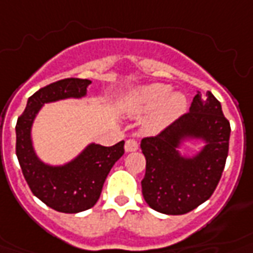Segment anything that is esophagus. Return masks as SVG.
Wrapping results in <instances>:
<instances>
[{"mask_svg": "<svg viewBox=\"0 0 253 253\" xmlns=\"http://www.w3.org/2000/svg\"><path fill=\"white\" fill-rule=\"evenodd\" d=\"M138 149V144L135 139H127L126 144H125V151L126 152H134Z\"/></svg>", "mask_w": 253, "mask_h": 253, "instance_id": "obj_1", "label": "esophagus"}]
</instances>
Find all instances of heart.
I'll list each match as a JSON object with an SVG mask.
<instances>
[{"mask_svg":"<svg viewBox=\"0 0 253 253\" xmlns=\"http://www.w3.org/2000/svg\"><path fill=\"white\" fill-rule=\"evenodd\" d=\"M167 84H149L134 90L125 100V108L132 115H144L153 111L144 122L146 134H157L175 122L186 111V97L182 93L169 94Z\"/></svg>","mask_w":253,"mask_h":253,"instance_id":"heart-1","label":"heart"}]
</instances>
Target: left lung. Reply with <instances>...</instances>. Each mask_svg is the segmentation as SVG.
Listing matches in <instances>:
<instances>
[{"mask_svg": "<svg viewBox=\"0 0 253 253\" xmlns=\"http://www.w3.org/2000/svg\"><path fill=\"white\" fill-rule=\"evenodd\" d=\"M186 139L205 141L192 158L177 148ZM230 123L211 91L197 93L188 114L155 137L141 141L146 171L141 185L146 204L157 212L182 215L207 201L216 189L229 153Z\"/></svg>", "mask_w": 253, "mask_h": 253, "instance_id": "8db88e82", "label": "left lung"}]
</instances>
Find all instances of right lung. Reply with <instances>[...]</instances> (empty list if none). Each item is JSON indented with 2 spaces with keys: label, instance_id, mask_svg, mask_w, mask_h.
Returning <instances> with one entry per match:
<instances>
[{
  "label": "right lung",
  "instance_id": "right-lung-1",
  "mask_svg": "<svg viewBox=\"0 0 253 253\" xmlns=\"http://www.w3.org/2000/svg\"><path fill=\"white\" fill-rule=\"evenodd\" d=\"M89 79L67 78L35 91L16 123V156L31 192L42 203L64 213L86 211L100 199L104 182L125 153V141L114 146L89 144L64 166H49L37 156L31 127L42 105L86 96Z\"/></svg>",
  "mask_w": 253,
  "mask_h": 253
}]
</instances>
